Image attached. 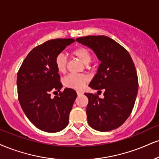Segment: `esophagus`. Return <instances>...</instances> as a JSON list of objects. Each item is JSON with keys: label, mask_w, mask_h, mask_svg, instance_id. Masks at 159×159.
I'll list each match as a JSON object with an SVG mask.
<instances>
[{"label": "esophagus", "mask_w": 159, "mask_h": 159, "mask_svg": "<svg viewBox=\"0 0 159 159\" xmlns=\"http://www.w3.org/2000/svg\"><path fill=\"white\" fill-rule=\"evenodd\" d=\"M76 93H77L78 95H81L83 94V92H81V91H77Z\"/></svg>", "instance_id": "1"}]
</instances>
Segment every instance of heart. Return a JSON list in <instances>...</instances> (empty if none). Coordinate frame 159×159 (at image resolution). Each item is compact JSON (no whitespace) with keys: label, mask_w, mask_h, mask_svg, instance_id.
I'll return each mask as SVG.
<instances>
[{"label":"heart","mask_w":159,"mask_h":159,"mask_svg":"<svg viewBox=\"0 0 159 159\" xmlns=\"http://www.w3.org/2000/svg\"><path fill=\"white\" fill-rule=\"evenodd\" d=\"M72 56L79 59L86 67H89L93 59L91 52L84 47H78L71 52ZM55 65L59 73H65L67 68V59L63 54H58L55 57ZM89 81V76L85 74H70L64 78V85L66 87L75 89H81Z\"/></svg>","instance_id":"b5f03b06"}]
</instances>
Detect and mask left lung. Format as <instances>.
Returning a JSON list of instances; mask_svg holds the SVG:
<instances>
[{"label": "left lung", "mask_w": 159, "mask_h": 159, "mask_svg": "<svg viewBox=\"0 0 159 159\" xmlns=\"http://www.w3.org/2000/svg\"><path fill=\"white\" fill-rule=\"evenodd\" d=\"M76 41L93 49L101 63L89 86L104 93V98L94 93L88 98L87 116L94 129L107 132L121 126L133 111L139 88L135 66L127 49L104 35L78 38Z\"/></svg>", "instance_id": "1"}]
</instances>
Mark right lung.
<instances>
[{
  "label": "right lung",
  "instance_id": "right-lung-1",
  "mask_svg": "<svg viewBox=\"0 0 159 159\" xmlns=\"http://www.w3.org/2000/svg\"><path fill=\"white\" fill-rule=\"evenodd\" d=\"M75 40H49L30 51L17 75L18 101L23 111L36 127L56 133L67 126L69 116L77 94L62 84L55 65V57ZM52 91L59 95L52 99Z\"/></svg>",
  "mask_w": 159,
  "mask_h": 159
}]
</instances>
